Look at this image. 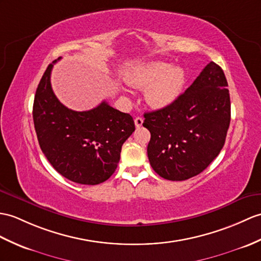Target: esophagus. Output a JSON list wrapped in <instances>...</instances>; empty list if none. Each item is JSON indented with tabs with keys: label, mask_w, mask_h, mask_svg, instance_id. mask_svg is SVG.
<instances>
[{
	"label": "esophagus",
	"mask_w": 261,
	"mask_h": 261,
	"mask_svg": "<svg viewBox=\"0 0 261 261\" xmlns=\"http://www.w3.org/2000/svg\"><path fill=\"white\" fill-rule=\"evenodd\" d=\"M142 123H143V119L142 118H136L135 119V124L137 128H140V126H142Z\"/></svg>",
	"instance_id": "34e87169"
}]
</instances>
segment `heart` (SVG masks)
<instances>
[{"label": "heart", "mask_w": 261, "mask_h": 261, "mask_svg": "<svg viewBox=\"0 0 261 261\" xmlns=\"http://www.w3.org/2000/svg\"><path fill=\"white\" fill-rule=\"evenodd\" d=\"M130 86L143 89L148 105L155 109L171 106L182 94L186 86L185 70L163 61L139 64L125 73Z\"/></svg>", "instance_id": "heart-1"}]
</instances>
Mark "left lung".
Segmentation results:
<instances>
[{"label":"left lung","mask_w":261,"mask_h":261,"mask_svg":"<svg viewBox=\"0 0 261 261\" xmlns=\"http://www.w3.org/2000/svg\"><path fill=\"white\" fill-rule=\"evenodd\" d=\"M222 69L210 62L171 106L144 113L148 158L160 177L182 181L202 172L225 144L230 95Z\"/></svg>","instance_id":"1"}]
</instances>
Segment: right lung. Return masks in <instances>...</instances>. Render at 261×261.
I'll return each instance as SVG.
<instances>
[{"mask_svg": "<svg viewBox=\"0 0 261 261\" xmlns=\"http://www.w3.org/2000/svg\"><path fill=\"white\" fill-rule=\"evenodd\" d=\"M53 63L34 96L33 121L40 148L64 178L81 185L105 182L116 171L122 144L136 130L135 121L106 101L82 112L64 107L51 87Z\"/></svg>", "mask_w": 261, "mask_h": 261, "instance_id": "obj_1", "label": "right lung"}]
</instances>
